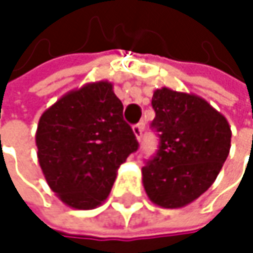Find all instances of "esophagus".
Segmentation results:
<instances>
[{
    "label": "esophagus",
    "instance_id": "esophagus-1",
    "mask_svg": "<svg viewBox=\"0 0 253 253\" xmlns=\"http://www.w3.org/2000/svg\"><path fill=\"white\" fill-rule=\"evenodd\" d=\"M142 131H143V126H142V125H134V126H133V133H134L137 142L142 140Z\"/></svg>",
    "mask_w": 253,
    "mask_h": 253
}]
</instances>
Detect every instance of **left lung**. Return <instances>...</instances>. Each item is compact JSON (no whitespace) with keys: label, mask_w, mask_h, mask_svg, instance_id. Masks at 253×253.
<instances>
[{"label":"left lung","mask_w":253,"mask_h":253,"mask_svg":"<svg viewBox=\"0 0 253 253\" xmlns=\"http://www.w3.org/2000/svg\"><path fill=\"white\" fill-rule=\"evenodd\" d=\"M152 108L160 149L142 169V183L155 205L183 208L215 181L230 152L231 130L226 117L195 93L157 89Z\"/></svg>","instance_id":"1"}]
</instances>
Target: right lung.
Instances as JSON below:
<instances>
[{
  "mask_svg": "<svg viewBox=\"0 0 253 253\" xmlns=\"http://www.w3.org/2000/svg\"><path fill=\"white\" fill-rule=\"evenodd\" d=\"M38 161L51 190L70 208L93 210L110 195L119 167L139 146L107 80L63 95L39 119Z\"/></svg>",
  "mask_w": 253,
  "mask_h": 253,
  "instance_id": "1",
  "label": "right lung"
}]
</instances>
